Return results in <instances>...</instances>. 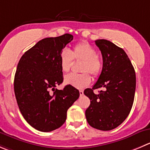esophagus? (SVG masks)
<instances>
[{
  "label": "esophagus",
  "mask_w": 150,
  "mask_h": 150,
  "mask_svg": "<svg viewBox=\"0 0 150 150\" xmlns=\"http://www.w3.org/2000/svg\"><path fill=\"white\" fill-rule=\"evenodd\" d=\"M83 94H84V91H82V90H80V91H79V95H80V96H83Z\"/></svg>",
  "instance_id": "1"
}]
</instances>
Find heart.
<instances>
[{
  "label": "heart",
  "mask_w": 150,
  "mask_h": 150,
  "mask_svg": "<svg viewBox=\"0 0 150 150\" xmlns=\"http://www.w3.org/2000/svg\"><path fill=\"white\" fill-rule=\"evenodd\" d=\"M73 59L82 61L80 71L82 74H70L64 78L66 85L80 89L88 86L91 82V77L88 73L93 77H96L101 74L103 68V62L97 55L95 48L87 42L76 44L71 51L68 48H63L59 53V62L61 70L68 72L71 69ZM88 73H87L86 72Z\"/></svg>",
  "instance_id": "b5f03b06"
}]
</instances>
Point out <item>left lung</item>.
<instances>
[{
	"instance_id": "1",
	"label": "left lung",
	"mask_w": 150,
	"mask_h": 150,
	"mask_svg": "<svg viewBox=\"0 0 150 150\" xmlns=\"http://www.w3.org/2000/svg\"><path fill=\"white\" fill-rule=\"evenodd\" d=\"M102 55L103 68L97 82L84 93L91 99L85 111L92 127L108 131L121 125L129 115L135 96L136 78L133 66L122 48L107 40H96ZM104 88L99 94L93 90Z\"/></svg>"
}]
</instances>
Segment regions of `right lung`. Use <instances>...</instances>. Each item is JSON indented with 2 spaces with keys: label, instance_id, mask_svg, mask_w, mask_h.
<instances>
[{
  "label": "right lung",
  "instance_id": "obj_1",
  "mask_svg": "<svg viewBox=\"0 0 150 150\" xmlns=\"http://www.w3.org/2000/svg\"><path fill=\"white\" fill-rule=\"evenodd\" d=\"M73 38L65 34L41 40L18 62L14 80L17 102L25 121L41 132L60 127L67 110L79 96V91L71 85L55 88L63 82L59 53Z\"/></svg>",
  "mask_w": 150,
  "mask_h": 150
}]
</instances>
